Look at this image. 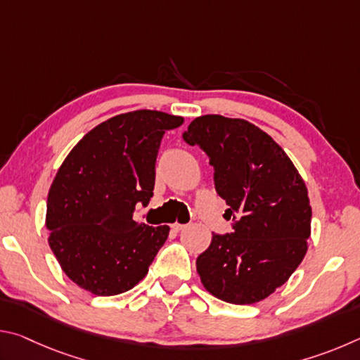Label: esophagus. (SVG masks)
<instances>
[{"instance_id":"1","label":"esophagus","mask_w":360,"mask_h":360,"mask_svg":"<svg viewBox=\"0 0 360 360\" xmlns=\"http://www.w3.org/2000/svg\"><path fill=\"white\" fill-rule=\"evenodd\" d=\"M172 227H173V230H176V231H182V230H186V229H187V225L176 222V224H173V225H172Z\"/></svg>"}]
</instances>
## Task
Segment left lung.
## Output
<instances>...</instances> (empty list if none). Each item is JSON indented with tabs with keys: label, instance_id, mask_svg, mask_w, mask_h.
<instances>
[{
	"label": "left lung",
	"instance_id": "1",
	"mask_svg": "<svg viewBox=\"0 0 360 360\" xmlns=\"http://www.w3.org/2000/svg\"><path fill=\"white\" fill-rule=\"evenodd\" d=\"M184 141L200 146L233 231L212 233L197 257L205 289L224 302L251 304L273 294L307 254L311 205L307 186L275 139L245 119L208 114L191 122Z\"/></svg>",
	"mask_w": 360,
	"mask_h": 360
}]
</instances>
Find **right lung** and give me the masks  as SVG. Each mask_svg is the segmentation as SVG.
Returning a JSON list of instances; mask_svg holds the SVG:
<instances>
[{"label":"right lung","instance_id":"right-lung-1","mask_svg":"<svg viewBox=\"0 0 360 360\" xmlns=\"http://www.w3.org/2000/svg\"><path fill=\"white\" fill-rule=\"evenodd\" d=\"M179 115L139 109L101 122L58 168L47 197L49 246L72 283L95 295L130 290L148 275L168 225L133 221L154 195L155 160Z\"/></svg>","mask_w":360,"mask_h":360}]
</instances>
